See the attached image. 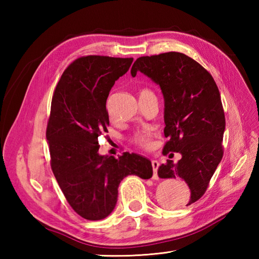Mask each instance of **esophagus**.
Wrapping results in <instances>:
<instances>
[{"instance_id": "obj_1", "label": "esophagus", "mask_w": 259, "mask_h": 259, "mask_svg": "<svg viewBox=\"0 0 259 259\" xmlns=\"http://www.w3.org/2000/svg\"><path fill=\"white\" fill-rule=\"evenodd\" d=\"M151 164H152V168H153V176L152 178L157 180L159 177H158V174H157V170H158V167H159V162L157 160H152L151 161Z\"/></svg>"}]
</instances>
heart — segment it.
I'll return each instance as SVG.
<instances>
[{
	"instance_id": "1",
	"label": "heart",
	"mask_w": 259,
	"mask_h": 259,
	"mask_svg": "<svg viewBox=\"0 0 259 259\" xmlns=\"http://www.w3.org/2000/svg\"><path fill=\"white\" fill-rule=\"evenodd\" d=\"M134 141L137 145L148 148L151 145V133L148 129L138 130L134 135Z\"/></svg>"
}]
</instances>
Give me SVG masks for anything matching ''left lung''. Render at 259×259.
Listing matches in <instances>:
<instances>
[{
	"mask_svg": "<svg viewBox=\"0 0 259 259\" xmlns=\"http://www.w3.org/2000/svg\"><path fill=\"white\" fill-rule=\"evenodd\" d=\"M139 71L162 91L163 133L168 138L163 153L181 155L177 163H162L158 176L185 180L190 189L186 206L191 205L205 194L224 155L226 121L218 87L205 68L179 52L138 58L131 75L136 76Z\"/></svg>",
	"mask_w": 259,
	"mask_h": 259,
	"instance_id": "obj_1",
	"label": "left lung"
}]
</instances>
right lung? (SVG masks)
Returning a JSON list of instances; mask_svg holds the SVG:
<instances>
[{"label":"right lung","mask_w":259,"mask_h":259,"mask_svg":"<svg viewBox=\"0 0 259 259\" xmlns=\"http://www.w3.org/2000/svg\"><path fill=\"white\" fill-rule=\"evenodd\" d=\"M133 61L81 57L64 70L52 97L47 126L51 168L69 205L88 221H100L112 212L126 176L152 177L151 161L144 156L99 155L98 138L108 133L109 92Z\"/></svg>","instance_id":"add662e5"}]
</instances>
